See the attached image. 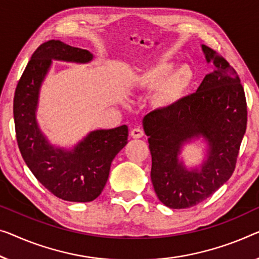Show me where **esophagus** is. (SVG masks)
I'll list each match as a JSON object with an SVG mask.
<instances>
[{
	"label": "esophagus",
	"mask_w": 259,
	"mask_h": 259,
	"mask_svg": "<svg viewBox=\"0 0 259 259\" xmlns=\"http://www.w3.org/2000/svg\"><path fill=\"white\" fill-rule=\"evenodd\" d=\"M130 135L131 137L134 138H141L143 137V135H144V131H143L141 128H134L130 131Z\"/></svg>",
	"instance_id": "obj_1"
}]
</instances>
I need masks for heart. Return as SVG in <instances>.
I'll return each instance as SVG.
<instances>
[{"instance_id":"b5f03b06","label":"heart","mask_w":259,"mask_h":259,"mask_svg":"<svg viewBox=\"0 0 259 259\" xmlns=\"http://www.w3.org/2000/svg\"><path fill=\"white\" fill-rule=\"evenodd\" d=\"M176 65L173 59L161 58L135 74L134 82L140 90L151 91L157 88L154 102L160 108L176 106L194 79V72L190 65L181 64L175 69Z\"/></svg>"}]
</instances>
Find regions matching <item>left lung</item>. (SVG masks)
Segmentation results:
<instances>
[{"instance_id":"8db88e82","label":"left lung","mask_w":259,"mask_h":259,"mask_svg":"<svg viewBox=\"0 0 259 259\" xmlns=\"http://www.w3.org/2000/svg\"><path fill=\"white\" fill-rule=\"evenodd\" d=\"M201 49L214 69L198 91L143 118L154 192L172 209L195 206L229 180L246 130V100L236 71L214 50ZM199 139L207 144L204 161L187 168L179 157L182 146Z\"/></svg>"}]
</instances>
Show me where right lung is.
I'll use <instances>...</instances> for the list:
<instances>
[{
  "label": "right lung",
  "instance_id": "add662e5",
  "mask_svg": "<svg viewBox=\"0 0 259 259\" xmlns=\"http://www.w3.org/2000/svg\"><path fill=\"white\" fill-rule=\"evenodd\" d=\"M94 56L61 40L41 44L31 57L15 91L14 119L23 159L37 180L57 198L90 202L101 194L115 156L128 143V126L88 133L73 148L50 143L37 121L40 88L52 60L88 64Z\"/></svg>",
  "mask_w": 259,
  "mask_h": 259
}]
</instances>
